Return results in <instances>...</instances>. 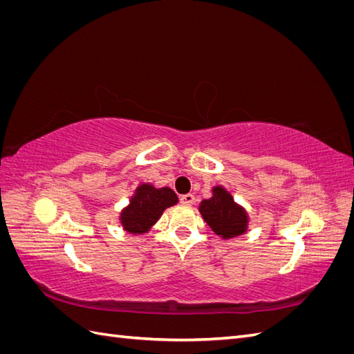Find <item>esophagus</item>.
Returning <instances> with one entry per match:
<instances>
[{"mask_svg":"<svg viewBox=\"0 0 354 354\" xmlns=\"http://www.w3.org/2000/svg\"><path fill=\"white\" fill-rule=\"evenodd\" d=\"M180 201H181V203H183V205H192V203L195 202V196L192 194H186V195L180 198Z\"/></svg>","mask_w":354,"mask_h":354,"instance_id":"esophagus-1","label":"esophagus"}]
</instances>
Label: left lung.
Listing matches in <instances>:
<instances>
[{"label": "left lung", "instance_id": "1", "mask_svg": "<svg viewBox=\"0 0 354 354\" xmlns=\"http://www.w3.org/2000/svg\"><path fill=\"white\" fill-rule=\"evenodd\" d=\"M199 212L211 230L223 239L241 236L248 230V212L223 186L212 187V196L199 203Z\"/></svg>", "mask_w": 354, "mask_h": 354}]
</instances>
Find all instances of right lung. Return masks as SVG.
<instances>
[{"mask_svg": "<svg viewBox=\"0 0 354 354\" xmlns=\"http://www.w3.org/2000/svg\"><path fill=\"white\" fill-rule=\"evenodd\" d=\"M178 202L173 189H156L151 183L138 185L130 203L121 211L120 221L122 229L133 234H143L152 229L164 211Z\"/></svg>", "mask_w": 354, "mask_h": 354, "instance_id": "right-lung-1", "label": "right lung"}]
</instances>
